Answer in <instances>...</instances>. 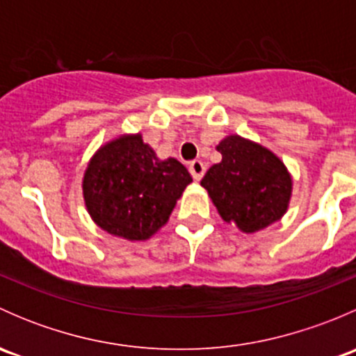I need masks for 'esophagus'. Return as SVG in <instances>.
Here are the masks:
<instances>
[{
  "label": "esophagus",
  "instance_id": "obj_1",
  "mask_svg": "<svg viewBox=\"0 0 356 356\" xmlns=\"http://www.w3.org/2000/svg\"><path fill=\"white\" fill-rule=\"evenodd\" d=\"M204 170H207V168H204V163L201 160H195V161H191V163H189V172H191V175H193V179H195V181H201Z\"/></svg>",
  "mask_w": 356,
  "mask_h": 356
}]
</instances>
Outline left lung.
Listing matches in <instances>:
<instances>
[{
    "label": "left lung",
    "instance_id": "8db88e82",
    "mask_svg": "<svg viewBox=\"0 0 356 356\" xmlns=\"http://www.w3.org/2000/svg\"><path fill=\"white\" fill-rule=\"evenodd\" d=\"M222 161L208 168L201 186L227 224L251 234L274 224L288 210L293 181L270 149L227 136L217 146Z\"/></svg>",
    "mask_w": 356,
    "mask_h": 356
}]
</instances>
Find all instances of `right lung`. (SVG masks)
Wrapping results in <instances>:
<instances>
[{"label":"right lung","instance_id":"right-lung-1","mask_svg":"<svg viewBox=\"0 0 356 356\" xmlns=\"http://www.w3.org/2000/svg\"><path fill=\"white\" fill-rule=\"evenodd\" d=\"M189 182L191 175L181 161L160 160L141 134H129L95 153L82 193L89 215L103 231L145 241L167 224Z\"/></svg>","mask_w":356,"mask_h":356}]
</instances>
